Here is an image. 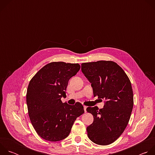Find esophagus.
Wrapping results in <instances>:
<instances>
[{"instance_id":"1","label":"esophagus","mask_w":155,"mask_h":155,"mask_svg":"<svg viewBox=\"0 0 155 155\" xmlns=\"http://www.w3.org/2000/svg\"><path fill=\"white\" fill-rule=\"evenodd\" d=\"M84 110L85 112H86V106H85V105H84Z\"/></svg>"}]
</instances>
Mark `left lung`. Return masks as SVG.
<instances>
[{
    "label": "left lung",
    "instance_id": "left-lung-1",
    "mask_svg": "<svg viewBox=\"0 0 155 155\" xmlns=\"http://www.w3.org/2000/svg\"><path fill=\"white\" fill-rule=\"evenodd\" d=\"M81 71L91 83L94 96L105 100L102 109L86 108L94 117L86 128L87 137L97 145L111 144L122 134L130 117L134 97L130 80L112 61L82 63Z\"/></svg>",
    "mask_w": 155,
    "mask_h": 155
}]
</instances>
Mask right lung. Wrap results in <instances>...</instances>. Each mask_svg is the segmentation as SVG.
Returning <instances> with one entry per match:
<instances>
[{"mask_svg":"<svg viewBox=\"0 0 155 155\" xmlns=\"http://www.w3.org/2000/svg\"><path fill=\"white\" fill-rule=\"evenodd\" d=\"M80 69L78 64L52 62L31 80L26 102L31 122L37 134L50 142L60 141L70 134L77 118L84 114L82 104L63 103L69 80Z\"/></svg>","mask_w":155,"mask_h":155,"instance_id":"add662e5","label":"right lung"}]
</instances>
